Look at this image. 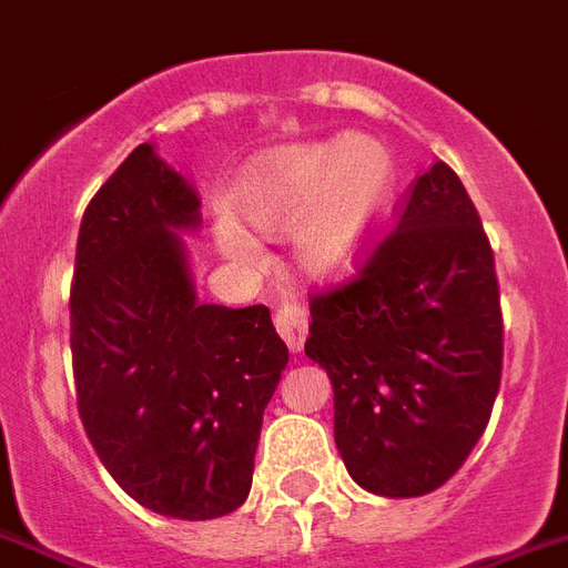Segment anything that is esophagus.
Wrapping results in <instances>:
<instances>
[{
  "label": "esophagus",
  "instance_id": "34e87169",
  "mask_svg": "<svg viewBox=\"0 0 568 568\" xmlns=\"http://www.w3.org/2000/svg\"><path fill=\"white\" fill-rule=\"evenodd\" d=\"M276 333L283 336L288 352H301L303 339H306V327H310V318H306V310L301 303L285 301L280 310H276Z\"/></svg>",
  "mask_w": 568,
  "mask_h": 568
}]
</instances>
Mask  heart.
Segmentation results:
<instances>
[{
    "label": "heart",
    "mask_w": 568,
    "mask_h": 568,
    "mask_svg": "<svg viewBox=\"0 0 568 568\" xmlns=\"http://www.w3.org/2000/svg\"><path fill=\"white\" fill-rule=\"evenodd\" d=\"M396 193L389 151L369 136L285 145L253 158L232 207L262 235L292 232V253L315 280H345L369 253ZM216 246L241 267L262 265V246L232 216L214 226Z\"/></svg>",
    "instance_id": "heart-1"
}]
</instances>
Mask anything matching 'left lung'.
I'll return each mask as SVG.
<instances>
[{
	"label": "left lung",
	"instance_id": "1",
	"mask_svg": "<svg viewBox=\"0 0 568 568\" xmlns=\"http://www.w3.org/2000/svg\"><path fill=\"white\" fill-rule=\"evenodd\" d=\"M306 357L333 384V438L381 497L435 491L483 438L504 369L495 253L438 160L352 283L315 294Z\"/></svg>",
	"mask_w": 568,
	"mask_h": 568
}]
</instances>
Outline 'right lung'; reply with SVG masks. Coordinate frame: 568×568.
Segmentation results:
<instances>
[{
  "label": "right lung",
  "instance_id": "add662e5",
  "mask_svg": "<svg viewBox=\"0 0 568 568\" xmlns=\"http://www.w3.org/2000/svg\"><path fill=\"white\" fill-rule=\"evenodd\" d=\"M199 205L196 187L142 142L82 214L71 285L85 435L136 504L184 521L246 500L288 363L267 306L196 301L181 235L202 226Z\"/></svg>",
  "mask_w": 568,
  "mask_h": 568
}]
</instances>
